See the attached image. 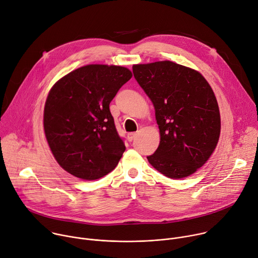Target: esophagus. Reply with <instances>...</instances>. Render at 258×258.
Instances as JSON below:
<instances>
[{"label": "esophagus", "mask_w": 258, "mask_h": 258, "mask_svg": "<svg viewBox=\"0 0 258 258\" xmlns=\"http://www.w3.org/2000/svg\"><path fill=\"white\" fill-rule=\"evenodd\" d=\"M136 137H137V134H135V133H130V134H127V140H128L130 142L134 141V140L136 139Z\"/></svg>", "instance_id": "1"}]
</instances>
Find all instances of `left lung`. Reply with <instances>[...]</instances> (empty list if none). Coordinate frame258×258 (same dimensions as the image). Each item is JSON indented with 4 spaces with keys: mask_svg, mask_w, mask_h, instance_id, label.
I'll return each mask as SVG.
<instances>
[{
    "mask_svg": "<svg viewBox=\"0 0 258 258\" xmlns=\"http://www.w3.org/2000/svg\"><path fill=\"white\" fill-rule=\"evenodd\" d=\"M134 77L152 101L160 143L149 163L170 178L191 175L210 157L220 134L214 93L198 71L171 61L133 66Z\"/></svg>",
    "mask_w": 258,
    "mask_h": 258,
    "instance_id": "left-lung-1",
    "label": "left lung"
}]
</instances>
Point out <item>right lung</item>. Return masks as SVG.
<instances>
[{"instance_id": "1", "label": "right lung", "mask_w": 258, "mask_h": 258, "mask_svg": "<svg viewBox=\"0 0 258 258\" xmlns=\"http://www.w3.org/2000/svg\"><path fill=\"white\" fill-rule=\"evenodd\" d=\"M132 77L122 66L91 64L71 71L51 89L45 135L55 159L70 174L94 180L118 164L125 146L109 104Z\"/></svg>"}]
</instances>
